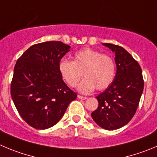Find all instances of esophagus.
<instances>
[{
	"label": "esophagus",
	"mask_w": 157,
	"mask_h": 157,
	"mask_svg": "<svg viewBox=\"0 0 157 157\" xmlns=\"http://www.w3.org/2000/svg\"><path fill=\"white\" fill-rule=\"evenodd\" d=\"M77 98H78L79 99H81V100H86V99H87V98H86V97L81 96V95H78V96H77Z\"/></svg>",
	"instance_id": "obj_1"
}]
</instances>
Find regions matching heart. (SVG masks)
I'll use <instances>...</instances> for the list:
<instances>
[{
  "instance_id": "1",
  "label": "heart",
  "mask_w": 157,
  "mask_h": 157,
  "mask_svg": "<svg viewBox=\"0 0 157 157\" xmlns=\"http://www.w3.org/2000/svg\"><path fill=\"white\" fill-rule=\"evenodd\" d=\"M74 61L62 59L59 63V72L67 85L75 87L83 76L78 89L88 94L95 88L102 90L109 87L116 76V63L111 56L101 51L85 48L75 52Z\"/></svg>"
}]
</instances>
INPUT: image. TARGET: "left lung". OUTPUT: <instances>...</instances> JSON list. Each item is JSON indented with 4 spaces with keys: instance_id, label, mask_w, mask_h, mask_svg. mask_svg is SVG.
<instances>
[{
    "instance_id": "1",
    "label": "left lung",
    "mask_w": 157,
    "mask_h": 157,
    "mask_svg": "<svg viewBox=\"0 0 157 157\" xmlns=\"http://www.w3.org/2000/svg\"><path fill=\"white\" fill-rule=\"evenodd\" d=\"M103 45L115 52L116 76L113 83L96 97L98 107L91 116L101 128L115 130L128 124L134 116L144 80L139 63L124 48L111 43Z\"/></svg>"
}]
</instances>
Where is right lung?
Returning a JSON list of instances; mask_svg holds the SVG:
<instances>
[{
	"label": "right lung",
	"instance_id": "add662e5",
	"mask_svg": "<svg viewBox=\"0 0 157 157\" xmlns=\"http://www.w3.org/2000/svg\"><path fill=\"white\" fill-rule=\"evenodd\" d=\"M70 48L59 41L35 44L14 66L11 98L22 119L36 129L56 125L77 98L59 72V63Z\"/></svg>",
	"mask_w": 157,
	"mask_h": 157
}]
</instances>
